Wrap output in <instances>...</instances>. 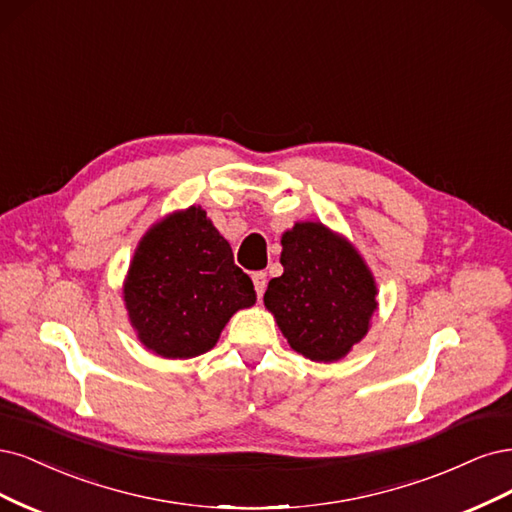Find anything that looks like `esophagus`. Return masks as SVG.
Wrapping results in <instances>:
<instances>
[{"mask_svg":"<svg viewBox=\"0 0 512 512\" xmlns=\"http://www.w3.org/2000/svg\"><path fill=\"white\" fill-rule=\"evenodd\" d=\"M266 283H268V274L266 272H255L253 274V285H255V291L261 298L263 291H266Z\"/></svg>","mask_w":512,"mask_h":512,"instance_id":"1","label":"esophagus"}]
</instances>
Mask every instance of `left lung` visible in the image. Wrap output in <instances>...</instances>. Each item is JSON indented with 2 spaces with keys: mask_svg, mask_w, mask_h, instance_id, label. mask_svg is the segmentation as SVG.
<instances>
[{
  "mask_svg": "<svg viewBox=\"0 0 512 512\" xmlns=\"http://www.w3.org/2000/svg\"><path fill=\"white\" fill-rule=\"evenodd\" d=\"M283 276L263 304L289 346L312 361H338L368 334L376 283L355 246L323 223H295L283 234Z\"/></svg>",
  "mask_w": 512,
  "mask_h": 512,
  "instance_id": "1",
  "label": "left lung"
}]
</instances>
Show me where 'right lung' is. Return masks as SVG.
<instances>
[{
	"label": "right lung",
	"mask_w": 512,
	"mask_h": 512,
	"mask_svg": "<svg viewBox=\"0 0 512 512\" xmlns=\"http://www.w3.org/2000/svg\"><path fill=\"white\" fill-rule=\"evenodd\" d=\"M129 321L148 351L189 359L255 304L253 280L200 206L168 214L140 240L123 285Z\"/></svg>",
	"instance_id": "1"
}]
</instances>
